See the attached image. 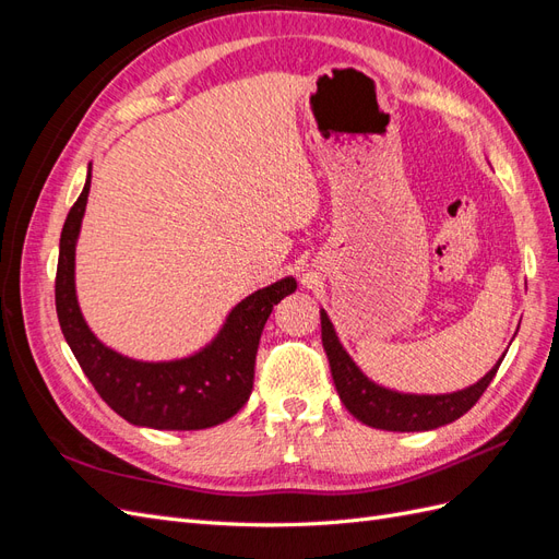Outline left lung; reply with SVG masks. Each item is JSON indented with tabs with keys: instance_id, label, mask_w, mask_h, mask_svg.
I'll return each instance as SVG.
<instances>
[{
	"instance_id": "left-lung-1",
	"label": "left lung",
	"mask_w": 559,
	"mask_h": 559,
	"mask_svg": "<svg viewBox=\"0 0 559 559\" xmlns=\"http://www.w3.org/2000/svg\"><path fill=\"white\" fill-rule=\"evenodd\" d=\"M321 343H324L331 376L345 408L359 421H364V425L384 431H429L460 419L478 403L489 382L495 380L506 357L503 354L483 380L462 389V392L441 396H417L399 394L392 392V389L370 382L343 349L324 310H321Z\"/></svg>"
}]
</instances>
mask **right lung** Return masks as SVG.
I'll use <instances>...</instances> for the list:
<instances>
[{
  "label": "right lung",
  "instance_id": "obj_1",
  "mask_svg": "<svg viewBox=\"0 0 559 559\" xmlns=\"http://www.w3.org/2000/svg\"><path fill=\"white\" fill-rule=\"evenodd\" d=\"M88 191L91 170L64 218L56 273L58 321L81 370L109 408L130 425L167 431L222 425L247 403L263 326L277 302L296 292V280L284 277L238 302L214 341L193 357L160 364L128 359L97 341L76 302L74 249Z\"/></svg>",
  "mask_w": 559,
  "mask_h": 559
}]
</instances>
